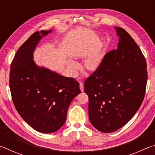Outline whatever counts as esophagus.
<instances>
[{
  "label": "esophagus",
  "instance_id": "obj_1",
  "mask_svg": "<svg viewBox=\"0 0 155 155\" xmlns=\"http://www.w3.org/2000/svg\"><path fill=\"white\" fill-rule=\"evenodd\" d=\"M80 89L81 91H84V85L83 82H80Z\"/></svg>",
  "mask_w": 155,
  "mask_h": 155
}]
</instances>
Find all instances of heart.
I'll use <instances>...</instances> for the list:
<instances>
[{"label": "heart", "mask_w": 155, "mask_h": 155, "mask_svg": "<svg viewBox=\"0 0 155 155\" xmlns=\"http://www.w3.org/2000/svg\"><path fill=\"white\" fill-rule=\"evenodd\" d=\"M102 60V52L101 51H96L93 53L90 54L87 57H86L84 60V66L87 70H92L96 69L101 64ZM68 67H69L70 71L74 74L76 70L78 68V64L74 61H69L68 63Z\"/></svg>", "instance_id": "obj_1"}]
</instances>
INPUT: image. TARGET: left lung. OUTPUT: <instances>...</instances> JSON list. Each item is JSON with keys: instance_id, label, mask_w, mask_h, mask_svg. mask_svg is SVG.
<instances>
[{"instance_id": "1", "label": "left lung", "mask_w": 155, "mask_h": 155, "mask_svg": "<svg viewBox=\"0 0 155 155\" xmlns=\"http://www.w3.org/2000/svg\"><path fill=\"white\" fill-rule=\"evenodd\" d=\"M117 49L104 56L84 82L89 97V117L94 127L112 133L134 116L143 101L148 72L145 57L124 28L115 27Z\"/></svg>"}]
</instances>
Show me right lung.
Returning <instances> with one entry per match:
<instances>
[{"mask_svg":"<svg viewBox=\"0 0 155 155\" xmlns=\"http://www.w3.org/2000/svg\"><path fill=\"white\" fill-rule=\"evenodd\" d=\"M51 31L40 33L46 35ZM41 37L37 31L18 48L11 64L9 87L13 103L22 119L39 132L51 133L64 125L70 104L81 90L74 78L35 64L33 52Z\"/></svg>","mask_w":155,"mask_h":155,"instance_id":"right-lung-1","label":"right lung"}]
</instances>
